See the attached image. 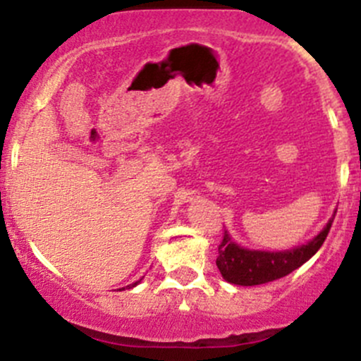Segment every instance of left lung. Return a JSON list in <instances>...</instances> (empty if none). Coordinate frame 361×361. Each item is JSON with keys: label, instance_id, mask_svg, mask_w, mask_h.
Masks as SVG:
<instances>
[{"label": "left lung", "instance_id": "1", "mask_svg": "<svg viewBox=\"0 0 361 361\" xmlns=\"http://www.w3.org/2000/svg\"><path fill=\"white\" fill-rule=\"evenodd\" d=\"M334 218H330L325 228L307 245L297 246L288 251H257L243 248V246L235 245L234 239L225 231L224 239L218 246V269L225 281L241 286L264 285V283L285 278L302 264H305L316 251L322 248L330 227H332Z\"/></svg>", "mask_w": 361, "mask_h": 361}]
</instances>
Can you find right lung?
<instances>
[{"label":"right lung","instance_id":"right-lung-1","mask_svg":"<svg viewBox=\"0 0 361 361\" xmlns=\"http://www.w3.org/2000/svg\"><path fill=\"white\" fill-rule=\"evenodd\" d=\"M140 281H141V279H140ZM140 281H136V283H133V285H129V286H127V288H133V286H136V285H137V283H140Z\"/></svg>","mask_w":361,"mask_h":361}]
</instances>
